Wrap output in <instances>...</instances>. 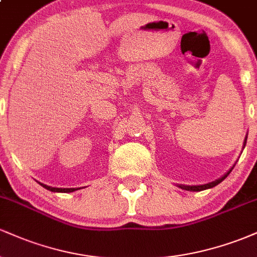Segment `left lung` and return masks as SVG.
<instances>
[{
  "mask_svg": "<svg viewBox=\"0 0 257 257\" xmlns=\"http://www.w3.org/2000/svg\"><path fill=\"white\" fill-rule=\"evenodd\" d=\"M245 141H246V139H245ZM246 143H244V145H245ZM232 170V169H231ZM231 170H229L228 173L226 174V175H223L222 178L221 179H219V180H216V181H214V182H210V184H206V185H200V186H180V187L182 188V190H186V191H203V190H208V188H211V187H215V186L216 185H219L221 181H223V180H225L226 178H227V175H228L229 173H231Z\"/></svg>",
  "mask_w": 257,
  "mask_h": 257,
  "instance_id": "obj_1",
  "label": "left lung"
}]
</instances>
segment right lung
Returning <instances> with one entry per match:
<instances>
[{
    "label": "right lung",
    "instance_id": "obj_1",
    "mask_svg": "<svg viewBox=\"0 0 257 257\" xmlns=\"http://www.w3.org/2000/svg\"><path fill=\"white\" fill-rule=\"evenodd\" d=\"M41 186H43V187L47 188V190L52 191V192L69 193V192H73V191H76V188H57V187H51V186H47V185H43V184H41Z\"/></svg>",
    "mask_w": 257,
    "mask_h": 257
}]
</instances>
